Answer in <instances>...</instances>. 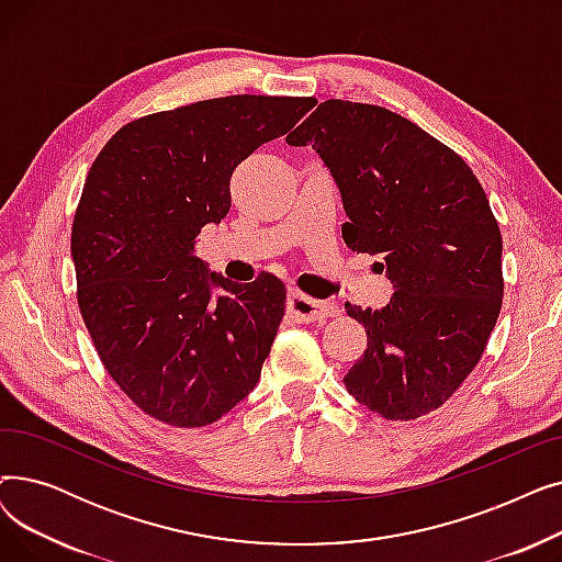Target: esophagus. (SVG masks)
<instances>
[{"instance_id":"34e87169","label":"esophagus","mask_w":562,"mask_h":562,"mask_svg":"<svg viewBox=\"0 0 562 562\" xmlns=\"http://www.w3.org/2000/svg\"><path fill=\"white\" fill-rule=\"evenodd\" d=\"M286 307L301 323H316V321H323V318H328V316H335L339 312L337 305L314 301V299L305 296V293H301V291H291L289 293Z\"/></svg>"}]
</instances>
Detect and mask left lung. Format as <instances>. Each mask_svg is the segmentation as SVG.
I'll use <instances>...</instances> for the list:
<instances>
[{
    "label": "left lung",
    "instance_id": "1",
    "mask_svg": "<svg viewBox=\"0 0 562 562\" xmlns=\"http://www.w3.org/2000/svg\"><path fill=\"white\" fill-rule=\"evenodd\" d=\"M330 168L350 250L380 257L382 310L346 303L367 350L344 385L375 415L407 422L445 405L479 364L504 299L501 229L460 155L375 104L326 100L286 136Z\"/></svg>",
    "mask_w": 562,
    "mask_h": 562
}]
</instances>
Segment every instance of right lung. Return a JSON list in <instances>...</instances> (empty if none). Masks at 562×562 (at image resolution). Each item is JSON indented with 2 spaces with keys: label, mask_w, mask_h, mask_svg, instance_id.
I'll list each match as a JSON object with an SVG mask.
<instances>
[{
  "label": "right lung",
  "mask_w": 562,
  "mask_h": 562,
  "mask_svg": "<svg viewBox=\"0 0 562 562\" xmlns=\"http://www.w3.org/2000/svg\"><path fill=\"white\" fill-rule=\"evenodd\" d=\"M314 98L229 95L138 117L86 177L72 223L77 303L98 356L134 405L177 428L218 422L257 385L286 289L239 284L193 255L229 212L234 168Z\"/></svg>",
  "instance_id": "right-lung-1"
}]
</instances>
